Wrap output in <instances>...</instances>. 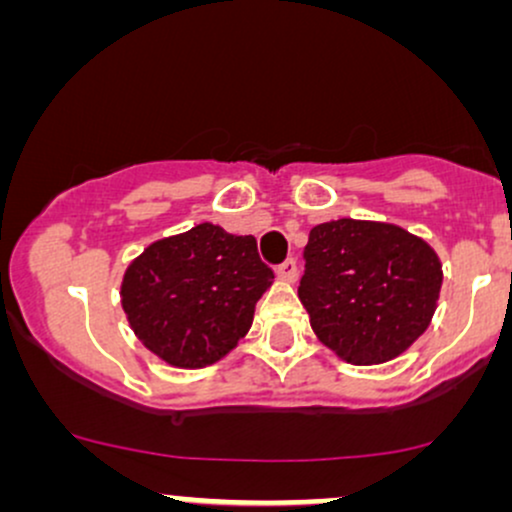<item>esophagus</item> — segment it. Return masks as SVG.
I'll use <instances>...</instances> for the list:
<instances>
[{"label": "esophagus", "instance_id": "esophagus-1", "mask_svg": "<svg viewBox=\"0 0 512 512\" xmlns=\"http://www.w3.org/2000/svg\"><path fill=\"white\" fill-rule=\"evenodd\" d=\"M276 274H279V279L286 281V284H296V281H298V264H296V260H286L279 269H276Z\"/></svg>", "mask_w": 512, "mask_h": 512}]
</instances>
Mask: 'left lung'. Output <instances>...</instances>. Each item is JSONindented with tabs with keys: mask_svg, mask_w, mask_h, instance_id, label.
<instances>
[{
	"mask_svg": "<svg viewBox=\"0 0 512 512\" xmlns=\"http://www.w3.org/2000/svg\"><path fill=\"white\" fill-rule=\"evenodd\" d=\"M443 264L424 238L385 221L337 219L305 245L298 298L315 337L351 366L402 356L431 325Z\"/></svg>",
	"mask_w": 512,
	"mask_h": 512,
	"instance_id": "obj_1",
	"label": "left lung"
}]
</instances>
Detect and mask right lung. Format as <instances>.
<instances>
[{
	"label": "right lung",
	"instance_id": "right-lung-1",
	"mask_svg": "<svg viewBox=\"0 0 512 512\" xmlns=\"http://www.w3.org/2000/svg\"><path fill=\"white\" fill-rule=\"evenodd\" d=\"M274 284L257 240L216 223L156 240L134 257L120 284L129 327L173 368H207L250 332L255 305Z\"/></svg>",
	"mask_w": 512,
	"mask_h": 512
}]
</instances>
